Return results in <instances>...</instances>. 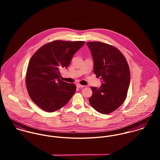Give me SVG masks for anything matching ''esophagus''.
Segmentation results:
<instances>
[{
	"instance_id": "obj_1",
	"label": "esophagus",
	"mask_w": 160,
	"mask_h": 160,
	"mask_svg": "<svg viewBox=\"0 0 160 160\" xmlns=\"http://www.w3.org/2000/svg\"><path fill=\"white\" fill-rule=\"evenodd\" d=\"M76 86H77V88H84L86 87L85 86H82V85H81V84H78L76 85Z\"/></svg>"
}]
</instances>
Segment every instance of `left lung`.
Instances as JSON below:
<instances>
[{
	"instance_id": "1",
	"label": "left lung",
	"mask_w": 160,
	"mask_h": 160,
	"mask_svg": "<svg viewBox=\"0 0 160 160\" xmlns=\"http://www.w3.org/2000/svg\"><path fill=\"white\" fill-rule=\"evenodd\" d=\"M86 44L93 61V73L102 80L99 88L91 87L89 103L97 112L108 114L126 100L130 84L129 67L124 56L113 46L100 42Z\"/></svg>"
}]
</instances>
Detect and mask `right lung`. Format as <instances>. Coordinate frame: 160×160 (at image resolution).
I'll list each match as a JSON object with an SVG mask.
<instances>
[{"instance_id": "obj_1", "label": "right lung", "mask_w": 160, "mask_h": 160, "mask_svg": "<svg viewBox=\"0 0 160 160\" xmlns=\"http://www.w3.org/2000/svg\"><path fill=\"white\" fill-rule=\"evenodd\" d=\"M84 44V41H55L42 46L30 59L26 88L31 100L43 110H59L74 95L75 84L62 81L60 69H67L72 56Z\"/></svg>"}]
</instances>
